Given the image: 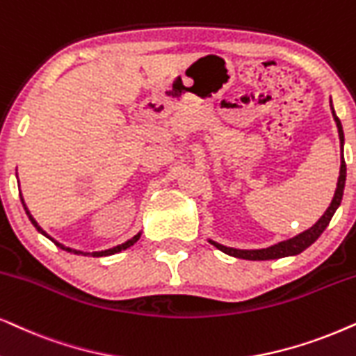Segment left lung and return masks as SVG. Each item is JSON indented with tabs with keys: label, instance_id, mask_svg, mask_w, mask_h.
Wrapping results in <instances>:
<instances>
[{
	"label": "left lung",
	"instance_id": "1",
	"mask_svg": "<svg viewBox=\"0 0 356 356\" xmlns=\"http://www.w3.org/2000/svg\"><path fill=\"white\" fill-rule=\"evenodd\" d=\"M330 109H332V116H334V119H335L337 129H339L341 155H340V177H339V181H337V189H335L334 200H332L330 206L327 207L324 216H322V218L317 220V222L314 224L311 229L304 230V232L296 235V237L284 240V242L275 243V245H271L268 248H260V250H240V248L225 247V245H220V243H218V242H214V240H209L212 245H214L216 248H219L220 252L227 253V255H230V257L242 258V260H276V258L299 255V253L306 250L307 247H311L312 243L321 237V234L324 232L327 225H329L330 219L334 218L335 211L339 209V206L341 202V196H343L345 179H347V165H345V160H343V144H345L343 129H341L340 119L337 118L334 106H332V99H330Z\"/></svg>",
	"mask_w": 356,
	"mask_h": 356
}]
</instances>
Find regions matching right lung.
I'll use <instances>...</instances> for the list:
<instances>
[{
	"mask_svg": "<svg viewBox=\"0 0 356 356\" xmlns=\"http://www.w3.org/2000/svg\"><path fill=\"white\" fill-rule=\"evenodd\" d=\"M21 201H22V206H24V211H26L27 218H29V220H31V222H32V225H34V227H35L37 230H39L40 234L45 235V237H47L49 240H52V242L55 243V245L62 248V250H65V252H70V253H75V255H85V257H88V255H90V257H108V255H114V253H119V252L126 250V248H129V247H132L134 243H136L137 240L140 238V232H138L137 235H134L132 238H129L127 242H124V243H121V245H116V247H113V248H108V250H101V252H91V253H90V252H81V250H75V248H70V247H65V245H62V243L57 242V240L50 237V235H49L47 232H45V230H44L42 227H40L39 224L35 222V219L32 218V216H31V212H29V209H27V206H26L24 200H22V196H21Z\"/></svg>",
	"mask_w": 356,
	"mask_h": 356,
	"instance_id": "add662e5",
	"label": "right lung"
}]
</instances>
